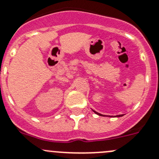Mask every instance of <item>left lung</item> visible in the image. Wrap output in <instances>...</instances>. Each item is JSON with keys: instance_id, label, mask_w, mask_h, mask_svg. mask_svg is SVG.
<instances>
[{"instance_id": "obj_1", "label": "left lung", "mask_w": 159, "mask_h": 159, "mask_svg": "<svg viewBox=\"0 0 159 159\" xmlns=\"http://www.w3.org/2000/svg\"><path fill=\"white\" fill-rule=\"evenodd\" d=\"M94 112L96 113V114H97L98 115V116H103V115H102V114H99V113H98V112H97V111H94V110H93ZM121 116H123V115H119V116H116V117H121ZM111 117V116H110Z\"/></svg>"}]
</instances>
